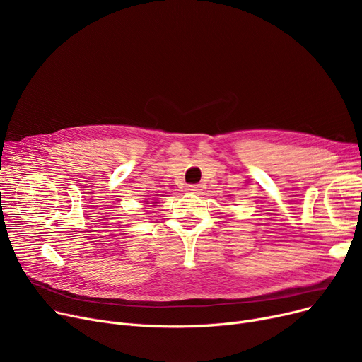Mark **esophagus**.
Masks as SVG:
<instances>
[{
	"label": "esophagus",
	"mask_w": 362,
	"mask_h": 362,
	"mask_svg": "<svg viewBox=\"0 0 362 362\" xmlns=\"http://www.w3.org/2000/svg\"><path fill=\"white\" fill-rule=\"evenodd\" d=\"M186 191L189 194H199L201 192V186L199 185H189V186H186Z\"/></svg>",
	"instance_id": "obj_1"
}]
</instances>
